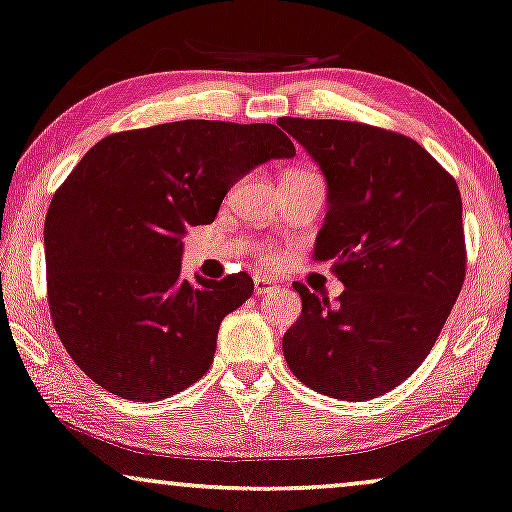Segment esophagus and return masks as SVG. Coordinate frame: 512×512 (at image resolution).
<instances>
[{"label":"esophagus","instance_id":"34e87169","mask_svg":"<svg viewBox=\"0 0 512 512\" xmlns=\"http://www.w3.org/2000/svg\"><path fill=\"white\" fill-rule=\"evenodd\" d=\"M271 290H276V281L264 276H255V295H269Z\"/></svg>","mask_w":512,"mask_h":512}]
</instances>
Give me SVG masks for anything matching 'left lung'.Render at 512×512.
<instances>
[{"instance_id": "1", "label": "left lung", "mask_w": 512, "mask_h": 512, "mask_svg": "<svg viewBox=\"0 0 512 512\" xmlns=\"http://www.w3.org/2000/svg\"><path fill=\"white\" fill-rule=\"evenodd\" d=\"M328 184L314 245L345 283L338 304L293 283L300 321L283 335L290 371L333 399L364 401L428 357L465 281L456 179L418 141L347 120L278 118Z\"/></svg>"}]
</instances>
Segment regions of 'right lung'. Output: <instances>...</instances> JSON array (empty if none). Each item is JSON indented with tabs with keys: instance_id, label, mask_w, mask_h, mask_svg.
<instances>
[{
	"instance_id": "obj_1",
	"label": "right lung",
	"mask_w": 512,
	"mask_h": 512,
	"mask_svg": "<svg viewBox=\"0 0 512 512\" xmlns=\"http://www.w3.org/2000/svg\"><path fill=\"white\" fill-rule=\"evenodd\" d=\"M295 146L276 125L179 120L115 132L58 186L44 222L47 297L63 347L96 385L160 401L196 383L219 323L252 295L243 271L181 278V238L231 186Z\"/></svg>"
}]
</instances>
